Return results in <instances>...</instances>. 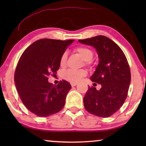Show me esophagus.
<instances>
[{"instance_id": "esophagus-1", "label": "esophagus", "mask_w": 146, "mask_h": 146, "mask_svg": "<svg viewBox=\"0 0 146 146\" xmlns=\"http://www.w3.org/2000/svg\"><path fill=\"white\" fill-rule=\"evenodd\" d=\"M77 85V83H74V82H72L71 83V86H76Z\"/></svg>"}]
</instances>
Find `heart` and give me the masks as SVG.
Wrapping results in <instances>:
<instances>
[{
	"label": "heart",
	"instance_id": "heart-1",
	"mask_svg": "<svg viewBox=\"0 0 146 146\" xmlns=\"http://www.w3.org/2000/svg\"><path fill=\"white\" fill-rule=\"evenodd\" d=\"M76 51L81 56L84 60L86 64H90V61L93 57V52L88 48L85 46H79L76 48ZM67 53L64 52L60 57V65L64 66L65 65L67 59ZM87 74V72L84 69L81 70H68L64 72L63 74V78L68 81L71 82H78L82 78Z\"/></svg>",
	"mask_w": 146,
	"mask_h": 146
}]
</instances>
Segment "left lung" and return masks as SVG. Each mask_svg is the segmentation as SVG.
<instances>
[{"mask_svg":"<svg viewBox=\"0 0 146 146\" xmlns=\"http://www.w3.org/2000/svg\"><path fill=\"white\" fill-rule=\"evenodd\" d=\"M78 41L95 48L99 58L90 79L100 84L101 88L98 90L94 86L88 87L84 98L85 109L96 116H110L120 108L128 92L131 73L126 57L118 45L105 36Z\"/></svg>","mask_w":146,"mask_h":146,"instance_id":"obj_1","label":"left lung"}]
</instances>
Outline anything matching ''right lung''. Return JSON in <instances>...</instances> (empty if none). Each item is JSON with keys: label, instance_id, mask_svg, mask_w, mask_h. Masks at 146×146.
<instances>
[{"label": "right lung", "instance_id": "add662e5", "mask_svg": "<svg viewBox=\"0 0 146 146\" xmlns=\"http://www.w3.org/2000/svg\"><path fill=\"white\" fill-rule=\"evenodd\" d=\"M74 40L40 39L24 51L18 62L15 82L27 108L40 117L58 113L65 104L71 85L66 80L57 85L49 83L50 75H56L60 57Z\"/></svg>", "mask_w": 146, "mask_h": 146}]
</instances>
